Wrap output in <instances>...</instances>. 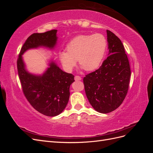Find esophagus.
I'll list each match as a JSON object with an SVG mask.
<instances>
[{
    "mask_svg": "<svg viewBox=\"0 0 153 153\" xmlns=\"http://www.w3.org/2000/svg\"><path fill=\"white\" fill-rule=\"evenodd\" d=\"M75 81H79V80H82V78L80 76L76 75L75 76Z\"/></svg>",
    "mask_w": 153,
    "mask_h": 153,
    "instance_id": "obj_1",
    "label": "esophagus"
}]
</instances>
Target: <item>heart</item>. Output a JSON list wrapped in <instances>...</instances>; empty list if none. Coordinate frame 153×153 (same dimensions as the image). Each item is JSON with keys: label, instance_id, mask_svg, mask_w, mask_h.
Wrapping results in <instances>:
<instances>
[{"label": "heart", "instance_id": "obj_1", "mask_svg": "<svg viewBox=\"0 0 153 153\" xmlns=\"http://www.w3.org/2000/svg\"><path fill=\"white\" fill-rule=\"evenodd\" d=\"M107 41L101 34H83L75 37L66 46L67 51H62L59 59L66 71H71L78 62L87 71L98 68L106 52Z\"/></svg>", "mask_w": 153, "mask_h": 153}]
</instances>
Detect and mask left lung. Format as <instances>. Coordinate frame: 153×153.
<instances>
[{
	"instance_id": "8db88e82",
	"label": "left lung",
	"mask_w": 153,
	"mask_h": 153,
	"mask_svg": "<svg viewBox=\"0 0 153 153\" xmlns=\"http://www.w3.org/2000/svg\"><path fill=\"white\" fill-rule=\"evenodd\" d=\"M108 56L84 78L87 98L97 112L107 114L121 105L128 91L130 66L121 41L107 30Z\"/></svg>"
}]
</instances>
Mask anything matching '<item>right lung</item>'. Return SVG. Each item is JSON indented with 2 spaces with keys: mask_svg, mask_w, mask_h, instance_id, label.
I'll list each match as a JSON object with an SVG mask.
<instances>
[{
  "mask_svg": "<svg viewBox=\"0 0 153 153\" xmlns=\"http://www.w3.org/2000/svg\"><path fill=\"white\" fill-rule=\"evenodd\" d=\"M57 30L34 33L25 41L17 60V68L23 92L30 104L39 112L53 117L62 112L69 98V87L74 75L63 71L55 62L41 75L27 71L22 55L27 50L41 47L53 49L57 43Z\"/></svg>",
  "mask_w": 153,
  "mask_h": 153,
  "instance_id": "right-lung-1",
  "label": "right lung"
}]
</instances>
